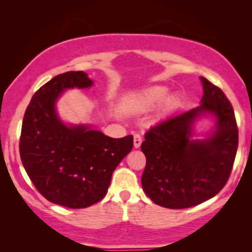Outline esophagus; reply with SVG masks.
Returning <instances> with one entry per match:
<instances>
[{"label": "esophagus", "instance_id": "esophagus-1", "mask_svg": "<svg viewBox=\"0 0 252 252\" xmlns=\"http://www.w3.org/2000/svg\"><path fill=\"white\" fill-rule=\"evenodd\" d=\"M142 143V136L140 135L139 133H135L133 136V144H134V148L138 149L140 146H141Z\"/></svg>", "mask_w": 252, "mask_h": 252}]
</instances>
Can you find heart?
I'll return each mask as SVG.
<instances>
[{
	"mask_svg": "<svg viewBox=\"0 0 252 252\" xmlns=\"http://www.w3.org/2000/svg\"><path fill=\"white\" fill-rule=\"evenodd\" d=\"M168 95V89L163 87H153L148 89L144 92L141 93V95L139 96V103L143 108H152L157 104L161 103L165 97ZM173 101L169 99L165 101V109L172 108Z\"/></svg>",
	"mask_w": 252,
	"mask_h": 252,
	"instance_id": "obj_1",
	"label": "heart"
}]
</instances>
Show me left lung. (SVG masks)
<instances>
[{
  "instance_id": "1",
  "label": "left lung",
  "mask_w": 252,
  "mask_h": 252,
  "mask_svg": "<svg viewBox=\"0 0 252 252\" xmlns=\"http://www.w3.org/2000/svg\"><path fill=\"white\" fill-rule=\"evenodd\" d=\"M201 104L152 126L141 150L147 158L141 183L153 202L169 209L194 207L215 197L227 183L238 149V126L224 93L201 76ZM216 120L204 139H192L199 117Z\"/></svg>"
}]
</instances>
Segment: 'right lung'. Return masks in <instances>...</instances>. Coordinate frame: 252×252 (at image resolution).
<instances>
[{"label":"right lung","mask_w":252,"mask_h":252,"mask_svg":"<svg viewBox=\"0 0 252 252\" xmlns=\"http://www.w3.org/2000/svg\"><path fill=\"white\" fill-rule=\"evenodd\" d=\"M92 84L83 71L54 76L33 95L21 131V160L33 185L50 202L72 209L105 197L113 171L133 147L132 135L113 139L59 118L55 104L63 91Z\"/></svg>","instance_id":"1"}]
</instances>
